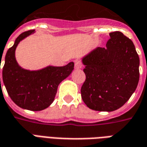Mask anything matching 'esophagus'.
Listing matches in <instances>:
<instances>
[{
	"mask_svg": "<svg viewBox=\"0 0 147 147\" xmlns=\"http://www.w3.org/2000/svg\"><path fill=\"white\" fill-rule=\"evenodd\" d=\"M82 67H83V65L80 61H78V60L75 61V68L76 69H80V68H82Z\"/></svg>",
	"mask_w": 147,
	"mask_h": 147,
	"instance_id": "34e87169",
	"label": "esophagus"
}]
</instances>
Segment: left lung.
I'll use <instances>...</instances> for the list:
<instances>
[{
  "label": "left lung",
  "instance_id": "1",
  "mask_svg": "<svg viewBox=\"0 0 147 147\" xmlns=\"http://www.w3.org/2000/svg\"><path fill=\"white\" fill-rule=\"evenodd\" d=\"M105 48L82 58L86 80L81 96L88 108L112 112L126 103L139 80V57L132 41L120 31L109 33Z\"/></svg>",
  "mask_w": 147,
  "mask_h": 147
}]
</instances>
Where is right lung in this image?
Returning <instances> with one entry per match:
<instances>
[{
  "label": "right lung",
  "instance_id": "1",
  "mask_svg": "<svg viewBox=\"0 0 147 147\" xmlns=\"http://www.w3.org/2000/svg\"><path fill=\"white\" fill-rule=\"evenodd\" d=\"M34 33V30L22 33L8 49L2 78L8 95L15 104L27 110L41 111L53 102L59 84L71 73L74 63L70 62L63 67L49 65L32 71L20 66L16 59V47L21 41Z\"/></svg>",
  "mask_w": 147,
  "mask_h": 147
}]
</instances>
